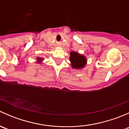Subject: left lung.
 <instances>
[{
	"mask_svg": "<svg viewBox=\"0 0 129 129\" xmlns=\"http://www.w3.org/2000/svg\"><path fill=\"white\" fill-rule=\"evenodd\" d=\"M70 55V61L73 69H79L85 67L87 63V58L84 55L75 52H71Z\"/></svg>",
	"mask_w": 129,
	"mask_h": 129,
	"instance_id": "1",
	"label": "left lung"
}]
</instances>
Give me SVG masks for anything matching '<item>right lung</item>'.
I'll return each instance as SVG.
<instances>
[{"mask_svg": "<svg viewBox=\"0 0 129 129\" xmlns=\"http://www.w3.org/2000/svg\"><path fill=\"white\" fill-rule=\"evenodd\" d=\"M37 61H38L39 63H40V62H41L42 60H43V58H40V57H37Z\"/></svg>", "mask_w": 129, "mask_h": 129, "instance_id": "right-lung-1", "label": "right lung"}]
</instances>
